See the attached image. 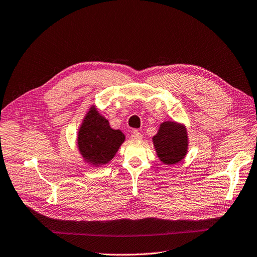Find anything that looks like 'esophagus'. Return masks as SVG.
Here are the masks:
<instances>
[{
	"mask_svg": "<svg viewBox=\"0 0 257 257\" xmlns=\"http://www.w3.org/2000/svg\"><path fill=\"white\" fill-rule=\"evenodd\" d=\"M142 139H143V136L138 130H135L132 132V135H131V140L132 141H142Z\"/></svg>",
	"mask_w": 257,
	"mask_h": 257,
	"instance_id": "obj_1",
	"label": "esophagus"
}]
</instances>
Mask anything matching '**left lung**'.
<instances>
[{
    "label": "left lung",
    "mask_w": 257,
    "mask_h": 257,
    "mask_svg": "<svg viewBox=\"0 0 257 257\" xmlns=\"http://www.w3.org/2000/svg\"><path fill=\"white\" fill-rule=\"evenodd\" d=\"M152 141L159 159L166 165L181 162L187 154V130L184 125L176 121H164Z\"/></svg>",
    "instance_id": "8db88e82"
}]
</instances>
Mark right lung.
I'll return each instance as SVG.
<instances>
[{
  "instance_id": "add662e5",
  "label": "right lung",
  "mask_w": 257,
  "mask_h": 257,
  "mask_svg": "<svg viewBox=\"0 0 257 257\" xmlns=\"http://www.w3.org/2000/svg\"><path fill=\"white\" fill-rule=\"evenodd\" d=\"M125 136L109 126V121L91 106L77 133V147L84 160L92 166L108 164L114 158Z\"/></svg>"
}]
</instances>
